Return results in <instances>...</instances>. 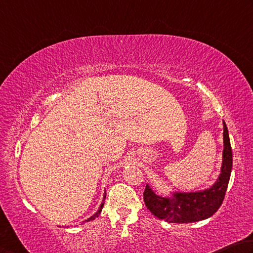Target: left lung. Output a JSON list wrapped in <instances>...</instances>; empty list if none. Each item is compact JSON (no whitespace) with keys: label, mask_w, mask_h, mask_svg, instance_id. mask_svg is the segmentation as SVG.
I'll return each mask as SVG.
<instances>
[{"label":"left lung","mask_w":253,"mask_h":253,"mask_svg":"<svg viewBox=\"0 0 253 253\" xmlns=\"http://www.w3.org/2000/svg\"><path fill=\"white\" fill-rule=\"evenodd\" d=\"M223 160L221 174L216 182L205 191L173 193L171 198L157 196L147 184L144 203L157 218L172 223H190L213 215L223 202L232 169V150L228 127L223 121Z\"/></svg>","instance_id":"left-lung-1"}]
</instances>
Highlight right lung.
Returning <instances> with one entry per match:
<instances>
[{"instance_id":"obj_1","label":"right lung","mask_w":253,"mask_h":253,"mask_svg":"<svg viewBox=\"0 0 253 253\" xmlns=\"http://www.w3.org/2000/svg\"><path fill=\"white\" fill-rule=\"evenodd\" d=\"M105 200V193H104V197H103V201ZM103 205H104V202H102L101 203V206H100V209L99 210H97V212H96V213H94V214H93L92 216H91V218L90 219H87L86 221H90V220H93V219H94V218H96V216H99L100 215V213H101V211H102V208H103Z\"/></svg>"}]
</instances>
